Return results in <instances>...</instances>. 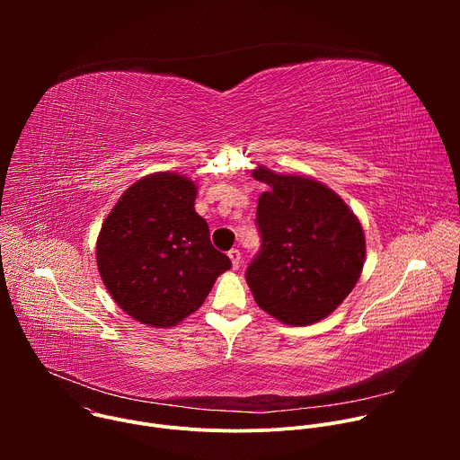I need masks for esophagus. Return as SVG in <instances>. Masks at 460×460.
<instances>
[{"label":"esophagus","mask_w":460,"mask_h":460,"mask_svg":"<svg viewBox=\"0 0 460 460\" xmlns=\"http://www.w3.org/2000/svg\"><path fill=\"white\" fill-rule=\"evenodd\" d=\"M229 258H231V264H233V270H238L240 268V261H242V254L238 249H231L229 252Z\"/></svg>","instance_id":"34e87169"}]
</instances>
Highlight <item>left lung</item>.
I'll return each mask as SVG.
<instances>
[{
	"instance_id": "obj_1",
	"label": "left lung",
	"mask_w": 460,
	"mask_h": 460,
	"mask_svg": "<svg viewBox=\"0 0 460 460\" xmlns=\"http://www.w3.org/2000/svg\"><path fill=\"white\" fill-rule=\"evenodd\" d=\"M261 247L245 271L256 304L289 325L333 313L360 279L366 238L358 218L327 185L296 174L252 171Z\"/></svg>"
}]
</instances>
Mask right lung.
Segmentation results:
<instances>
[{
    "label": "right lung",
    "mask_w": 460,
    "mask_h": 460,
    "mask_svg": "<svg viewBox=\"0 0 460 460\" xmlns=\"http://www.w3.org/2000/svg\"><path fill=\"white\" fill-rule=\"evenodd\" d=\"M196 185L155 172L130 185L96 242L100 277L114 302L151 327H171L199 309L231 268L208 222L194 211Z\"/></svg>",
    "instance_id": "add662e5"
}]
</instances>
